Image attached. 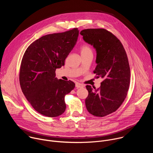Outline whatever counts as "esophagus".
Instances as JSON below:
<instances>
[{"label": "esophagus", "instance_id": "1", "mask_svg": "<svg viewBox=\"0 0 153 153\" xmlns=\"http://www.w3.org/2000/svg\"><path fill=\"white\" fill-rule=\"evenodd\" d=\"M76 87L77 88H82V87H83V85L82 84V83H76Z\"/></svg>", "mask_w": 153, "mask_h": 153}]
</instances>
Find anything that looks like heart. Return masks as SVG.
Returning <instances> with one entry per match:
<instances>
[{"mask_svg":"<svg viewBox=\"0 0 153 153\" xmlns=\"http://www.w3.org/2000/svg\"><path fill=\"white\" fill-rule=\"evenodd\" d=\"M80 52L81 55L86 53H91V49L88 45H83L80 48Z\"/></svg>","mask_w":153,"mask_h":153,"instance_id":"1","label":"heart"}]
</instances>
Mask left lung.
<instances>
[{
    "instance_id": "obj_1",
    "label": "left lung",
    "mask_w": 153,
    "mask_h": 153,
    "mask_svg": "<svg viewBox=\"0 0 153 153\" xmlns=\"http://www.w3.org/2000/svg\"><path fill=\"white\" fill-rule=\"evenodd\" d=\"M84 41L96 51V78H102L98 89L86 86L88 96L85 99L87 110L93 116L104 117L114 111L126 97L130 83V68L126 51L120 41L103 28L80 31Z\"/></svg>"
}]
</instances>
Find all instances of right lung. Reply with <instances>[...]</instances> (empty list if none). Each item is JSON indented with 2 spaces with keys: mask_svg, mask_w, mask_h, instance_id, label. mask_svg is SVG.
Segmentation results:
<instances>
[{
  "mask_svg": "<svg viewBox=\"0 0 153 153\" xmlns=\"http://www.w3.org/2000/svg\"><path fill=\"white\" fill-rule=\"evenodd\" d=\"M78 36L76 28L43 36L24 54L19 74L21 89L34 110L43 116L54 117L65 111V96L74 88L75 83L57 79L55 71L64 65Z\"/></svg>",
  "mask_w": 153,
  "mask_h": 153,
  "instance_id": "right-lung-1",
  "label": "right lung"
}]
</instances>
